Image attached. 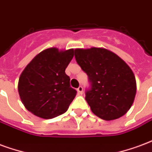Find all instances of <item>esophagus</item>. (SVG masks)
<instances>
[{
  "label": "esophagus",
  "instance_id": "1",
  "mask_svg": "<svg viewBox=\"0 0 152 152\" xmlns=\"http://www.w3.org/2000/svg\"><path fill=\"white\" fill-rule=\"evenodd\" d=\"M77 91H78V93L80 94V95L83 94V87H82V86H80V87L77 88Z\"/></svg>",
  "mask_w": 152,
  "mask_h": 152
}]
</instances>
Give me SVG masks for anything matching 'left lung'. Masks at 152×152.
Here are the masks:
<instances>
[{
	"mask_svg": "<svg viewBox=\"0 0 152 152\" xmlns=\"http://www.w3.org/2000/svg\"><path fill=\"white\" fill-rule=\"evenodd\" d=\"M75 58L90 82L85 100L92 112L106 121L123 116L136 93L135 77L130 67L104 48L76 49Z\"/></svg>",
	"mask_w": 152,
	"mask_h": 152,
	"instance_id": "obj_1",
	"label": "left lung"
}]
</instances>
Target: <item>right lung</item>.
<instances>
[{
    "label": "right lung",
    "mask_w": 152,
    "mask_h": 152,
    "mask_svg": "<svg viewBox=\"0 0 152 152\" xmlns=\"http://www.w3.org/2000/svg\"><path fill=\"white\" fill-rule=\"evenodd\" d=\"M74 56V50L59 51L48 48L37 55L20 76L18 93L30 113L45 119L59 116L67 110L76 95L70 86L65 69Z\"/></svg>",
    "instance_id": "1"
}]
</instances>
